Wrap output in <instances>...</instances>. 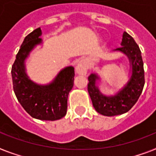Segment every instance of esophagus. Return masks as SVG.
<instances>
[{"label": "esophagus", "mask_w": 156, "mask_h": 156, "mask_svg": "<svg viewBox=\"0 0 156 156\" xmlns=\"http://www.w3.org/2000/svg\"><path fill=\"white\" fill-rule=\"evenodd\" d=\"M76 73L79 74V75L85 76L87 74V64L85 60H80L79 63H78V65L76 66Z\"/></svg>", "instance_id": "1"}]
</instances>
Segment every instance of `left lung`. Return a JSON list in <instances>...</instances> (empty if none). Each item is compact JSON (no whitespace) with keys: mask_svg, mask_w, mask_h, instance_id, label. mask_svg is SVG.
Returning <instances> with one entry per match:
<instances>
[{"mask_svg":"<svg viewBox=\"0 0 156 156\" xmlns=\"http://www.w3.org/2000/svg\"><path fill=\"white\" fill-rule=\"evenodd\" d=\"M122 47L114 51H119L128 57L132 67V75L127 83L115 96L103 95L96 85L99 80L96 74L88 76L87 91L96 111L107 116L121 115L127 112L135 105L142 93L144 86V70L141 51L135 40L128 33L124 32L121 42Z\"/></svg>","mask_w":156,"mask_h":156,"instance_id":"left-lung-1","label":"left lung"}]
</instances>
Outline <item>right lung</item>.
Masks as SVG:
<instances>
[{
  "label": "right lung",
  "mask_w": 156,
  "mask_h": 156,
  "mask_svg": "<svg viewBox=\"0 0 156 156\" xmlns=\"http://www.w3.org/2000/svg\"><path fill=\"white\" fill-rule=\"evenodd\" d=\"M41 28L25 37L12 66L13 90L18 101L29 115L41 120H57L66 115L68 96L73 87L74 68L66 67L52 83L40 85L25 73L24 60L37 44L42 42Z\"/></svg>",
  "instance_id": "obj_1"
}]
</instances>
